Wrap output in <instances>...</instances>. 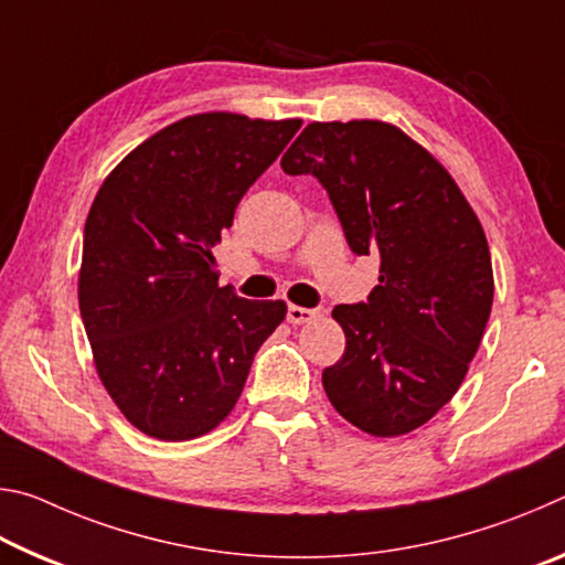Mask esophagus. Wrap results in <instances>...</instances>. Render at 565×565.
Returning a JSON list of instances; mask_svg holds the SVG:
<instances>
[{"label":"esophagus","mask_w":565,"mask_h":565,"mask_svg":"<svg viewBox=\"0 0 565 565\" xmlns=\"http://www.w3.org/2000/svg\"><path fill=\"white\" fill-rule=\"evenodd\" d=\"M321 317V309H303V306H289V311H286V319L294 327H301V323H311L313 319Z\"/></svg>","instance_id":"esophagus-1"}]
</instances>
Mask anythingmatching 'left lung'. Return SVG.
<instances>
[{"mask_svg": "<svg viewBox=\"0 0 565 565\" xmlns=\"http://www.w3.org/2000/svg\"><path fill=\"white\" fill-rule=\"evenodd\" d=\"M327 189L353 254H379V286L331 317L347 351L323 369L339 414L371 436L424 426L461 386L493 303L483 226L451 174L394 124L313 121L281 157Z\"/></svg>", "mask_w": 565, "mask_h": 565, "instance_id": "obj_1", "label": "left lung"}]
</instances>
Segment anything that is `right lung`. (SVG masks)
<instances>
[{"mask_svg": "<svg viewBox=\"0 0 565 565\" xmlns=\"http://www.w3.org/2000/svg\"><path fill=\"white\" fill-rule=\"evenodd\" d=\"M299 127L194 114L124 157L94 196L79 311L104 388L141 434L189 441L216 428L284 321V301L218 286L212 246Z\"/></svg>", "mask_w": 565, "mask_h": 565, "instance_id": "1", "label": "right lung"}]
</instances>
